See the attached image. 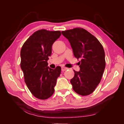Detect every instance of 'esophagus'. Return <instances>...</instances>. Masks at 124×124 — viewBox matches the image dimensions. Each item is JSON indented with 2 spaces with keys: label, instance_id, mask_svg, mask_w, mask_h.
I'll return each instance as SVG.
<instances>
[{
  "label": "esophagus",
  "instance_id": "34e87169",
  "mask_svg": "<svg viewBox=\"0 0 124 124\" xmlns=\"http://www.w3.org/2000/svg\"><path fill=\"white\" fill-rule=\"evenodd\" d=\"M68 68H66V67H62V71H65V70H67L68 69Z\"/></svg>",
  "mask_w": 124,
  "mask_h": 124
}]
</instances>
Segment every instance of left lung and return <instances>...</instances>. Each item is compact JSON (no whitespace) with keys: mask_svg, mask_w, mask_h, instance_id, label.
Listing matches in <instances>:
<instances>
[{"mask_svg":"<svg viewBox=\"0 0 124 124\" xmlns=\"http://www.w3.org/2000/svg\"><path fill=\"white\" fill-rule=\"evenodd\" d=\"M62 33L68 40L74 56L81 58L80 70H73L74 76L70 80L73 89L82 96L91 94L100 83L106 67L103 47L95 36L83 28Z\"/></svg>","mask_w":124,"mask_h":124,"instance_id":"left-lung-1","label":"left lung"}]
</instances>
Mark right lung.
<instances>
[{
	"label": "right lung",
	"instance_id": "obj_1",
	"mask_svg": "<svg viewBox=\"0 0 124 124\" xmlns=\"http://www.w3.org/2000/svg\"><path fill=\"white\" fill-rule=\"evenodd\" d=\"M61 36L60 31L39 30L29 37L21 48V68L25 82L32 94L39 99H46L53 94L61 74V67L51 69L47 62L52 45Z\"/></svg>",
	"mask_w": 124,
	"mask_h": 124
}]
</instances>
